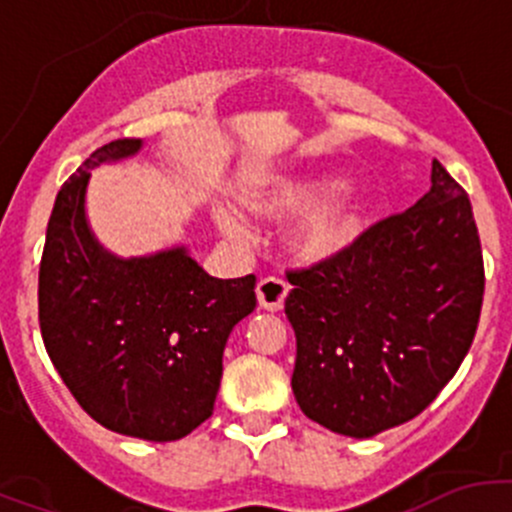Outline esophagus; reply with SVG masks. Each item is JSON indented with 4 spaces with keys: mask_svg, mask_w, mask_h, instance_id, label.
I'll return each instance as SVG.
<instances>
[{
    "mask_svg": "<svg viewBox=\"0 0 512 512\" xmlns=\"http://www.w3.org/2000/svg\"><path fill=\"white\" fill-rule=\"evenodd\" d=\"M289 285L280 277H265V280L257 282V302L267 312H280L285 307Z\"/></svg>",
    "mask_w": 512,
    "mask_h": 512,
    "instance_id": "esophagus-1",
    "label": "esophagus"
}]
</instances>
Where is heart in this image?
<instances>
[{"label": "heart", "mask_w": 512, "mask_h": 512, "mask_svg": "<svg viewBox=\"0 0 512 512\" xmlns=\"http://www.w3.org/2000/svg\"><path fill=\"white\" fill-rule=\"evenodd\" d=\"M334 183L337 180L327 175H272L247 185L240 203L252 218L272 225L287 223L304 212L287 235L289 255L299 265H324L342 257L359 240L366 215L364 203L354 193H334L324 199ZM213 218L227 237L240 240L247 235L235 210L218 205Z\"/></svg>", "instance_id": "b5f03b06"}]
</instances>
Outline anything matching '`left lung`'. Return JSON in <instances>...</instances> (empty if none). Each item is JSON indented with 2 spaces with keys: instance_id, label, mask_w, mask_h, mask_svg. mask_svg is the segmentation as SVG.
Masks as SVG:
<instances>
[{
  "instance_id": "left-lung-1",
  "label": "left lung",
  "mask_w": 512,
  "mask_h": 512,
  "mask_svg": "<svg viewBox=\"0 0 512 512\" xmlns=\"http://www.w3.org/2000/svg\"><path fill=\"white\" fill-rule=\"evenodd\" d=\"M287 280L304 416L352 438L401 426L453 379L476 337L485 275L471 200L433 160L414 208Z\"/></svg>"
}]
</instances>
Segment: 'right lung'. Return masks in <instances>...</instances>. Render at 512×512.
Here are the masks:
<instances>
[{"mask_svg": "<svg viewBox=\"0 0 512 512\" xmlns=\"http://www.w3.org/2000/svg\"><path fill=\"white\" fill-rule=\"evenodd\" d=\"M101 146L61 185L39 267V327L51 364L108 431L178 441L210 418L230 332L255 309V275L210 277L188 247L118 257L86 218L91 170L138 156Z\"/></svg>", "mask_w": 512, "mask_h": 512, "instance_id": "add662e5", "label": "right lung"}]
</instances>
